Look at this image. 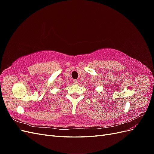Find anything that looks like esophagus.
<instances>
[{
    "instance_id": "esophagus-1",
    "label": "esophagus",
    "mask_w": 154,
    "mask_h": 154,
    "mask_svg": "<svg viewBox=\"0 0 154 154\" xmlns=\"http://www.w3.org/2000/svg\"><path fill=\"white\" fill-rule=\"evenodd\" d=\"M73 83H74V84L76 85V84H78V81L74 80H73Z\"/></svg>"
}]
</instances>
